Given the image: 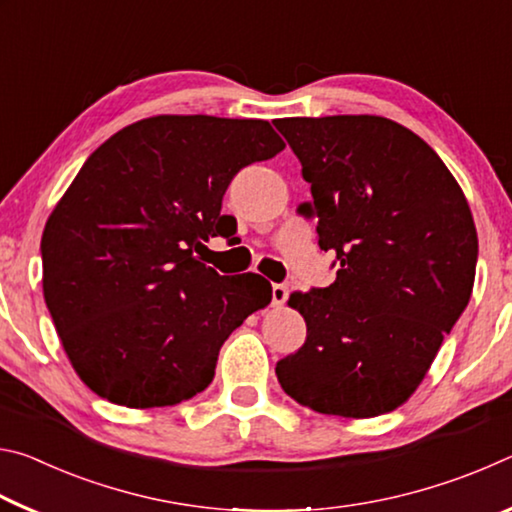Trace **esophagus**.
Returning a JSON list of instances; mask_svg holds the SVG:
<instances>
[{
  "label": "esophagus",
  "instance_id": "1",
  "mask_svg": "<svg viewBox=\"0 0 512 512\" xmlns=\"http://www.w3.org/2000/svg\"><path fill=\"white\" fill-rule=\"evenodd\" d=\"M289 298V287L287 284H273V305L282 307Z\"/></svg>",
  "mask_w": 512,
  "mask_h": 512
}]
</instances>
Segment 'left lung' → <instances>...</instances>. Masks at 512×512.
<instances>
[{"instance_id": "1", "label": "left lung", "mask_w": 512, "mask_h": 512, "mask_svg": "<svg viewBox=\"0 0 512 512\" xmlns=\"http://www.w3.org/2000/svg\"><path fill=\"white\" fill-rule=\"evenodd\" d=\"M302 164L318 246L336 280L291 293L307 341L277 361L284 393L311 411L375 418L420 386L472 296L474 219L431 146L386 117L273 121Z\"/></svg>"}]
</instances>
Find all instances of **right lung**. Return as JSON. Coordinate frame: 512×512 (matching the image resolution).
<instances>
[{"label":"right lung","instance_id":"right-lung-1","mask_svg":"<svg viewBox=\"0 0 512 512\" xmlns=\"http://www.w3.org/2000/svg\"><path fill=\"white\" fill-rule=\"evenodd\" d=\"M282 149L264 119L158 115L85 160L42 232V291L90 391L155 409L212 384L221 345L271 302V284L194 253L228 228L230 180Z\"/></svg>","mask_w":512,"mask_h":512}]
</instances>
